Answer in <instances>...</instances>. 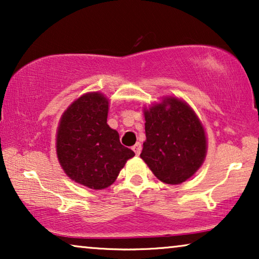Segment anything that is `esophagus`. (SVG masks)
Instances as JSON below:
<instances>
[{
  "label": "esophagus",
  "mask_w": 259,
  "mask_h": 259,
  "mask_svg": "<svg viewBox=\"0 0 259 259\" xmlns=\"http://www.w3.org/2000/svg\"><path fill=\"white\" fill-rule=\"evenodd\" d=\"M132 150L134 151V153H136L137 155H139L140 152H141V144H140V143H137V144L134 145V146L132 147Z\"/></svg>",
  "instance_id": "34e87169"
}]
</instances>
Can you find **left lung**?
Returning a JSON list of instances; mask_svg holds the SVG:
<instances>
[{
    "mask_svg": "<svg viewBox=\"0 0 259 259\" xmlns=\"http://www.w3.org/2000/svg\"><path fill=\"white\" fill-rule=\"evenodd\" d=\"M145 133L140 157L162 183L177 185L203 165L206 136L193 109L175 97L144 108Z\"/></svg>",
    "mask_w": 259,
    "mask_h": 259,
    "instance_id": "8db88e82",
    "label": "left lung"
}]
</instances>
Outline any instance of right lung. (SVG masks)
Wrapping results in <instances>:
<instances>
[{
  "label": "right lung",
  "mask_w": 259,
  "mask_h": 259,
  "mask_svg": "<svg viewBox=\"0 0 259 259\" xmlns=\"http://www.w3.org/2000/svg\"><path fill=\"white\" fill-rule=\"evenodd\" d=\"M108 99L86 93L66 109L56 134V154L70 179L93 190L111 186L134 152L107 125Z\"/></svg>",
  "instance_id": "add662e5"
}]
</instances>
